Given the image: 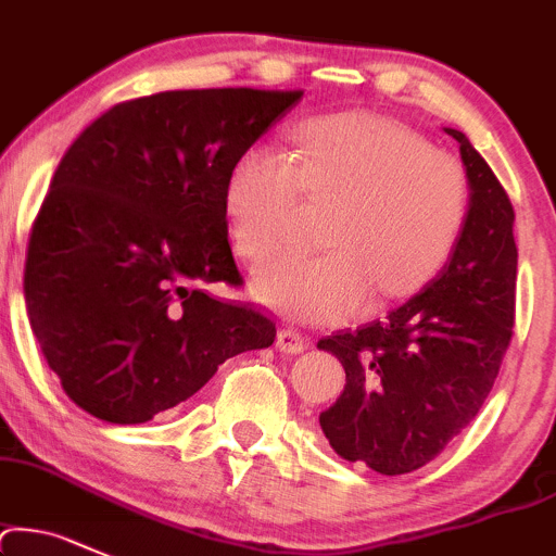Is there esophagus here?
Instances as JSON below:
<instances>
[{
    "mask_svg": "<svg viewBox=\"0 0 556 556\" xmlns=\"http://www.w3.org/2000/svg\"><path fill=\"white\" fill-rule=\"evenodd\" d=\"M309 348V339L304 333L296 331V328H280L278 331V350L286 352V355H300Z\"/></svg>",
    "mask_w": 556,
    "mask_h": 556,
    "instance_id": "1",
    "label": "esophagus"
}]
</instances>
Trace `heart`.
<instances>
[{"label":"heart","instance_id":"obj_1","mask_svg":"<svg viewBox=\"0 0 556 556\" xmlns=\"http://www.w3.org/2000/svg\"><path fill=\"white\" fill-rule=\"evenodd\" d=\"M302 199L331 208L324 254L280 252L254 273V294L302 324H342L376 291L395 300L429 283L462 241L471 182L456 156L376 113L302 124L291 156L254 146L225 182L236 249L270 254L294 230Z\"/></svg>","mask_w":556,"mask_h":556}]
</instances>
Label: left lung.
<instances>
[{
	"label": "left lung",
	"instance_id": "8db88e82",
	"mask_svg": "<svg viewBox=\"0 0 556 556\" xmlns=\"http://www.w3.org/2000/svg\"><path fill=\"white\" fill-rule=\"evenodd\" d=\"M445 132L471 182L467 228L451 262L384 320L318 342L348 374L320 429L339 456L381 475L424 467L475 419L515 333V208L467 135Z\"/></svg>",
	"mask_w": 556,
	"mask_h": 556
}]
</instances>
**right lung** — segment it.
Returning <instances> with one entry per match:
<instances>
[{"label":"right lung","instance_id":"1","mask_svg":"<svg viewBox=\"0 0 556 556\" xmlns=\"http://www.w3.org/2000/svg\"><path fill=\"white\" fill-rule=\"evenodd\" d=\"M300 89H172L113 105L71 142L26 249V309L47 366L94 419L142 424L276 324L214 300L241 286L225 182Z\"/></svg>","mask_w":556,"mask_h":556}]
</instances>
